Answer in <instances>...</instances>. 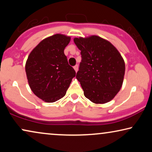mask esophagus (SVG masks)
Here are the masks:
<instances>
[{
  "mask_svg": "<svg viewBox=\"0 0 152 152\" xmlns=\"http://www.w3.org/2000/svg\"><path fill=\"white\" fill-rule=\"evenodd\" d=\"M74 69H75V72H77V70H78V65H77H77H75V66H74Z\"/></svg>",
  "mask_w": 152,
  "mask_h": 152,
  "instance_id": "esophagus-1",
  "label": "esophagus"
}]
</instances>
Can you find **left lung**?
<instances>
[{"mask_svg": "<svg viewBox=\"0 0 152 152\" xmlns=\"http://www.w3.org/2000/svg\"><path fill=\"white\" fill-rule=\"evenodd\" d=\"M82 61L76 78L84 96L95 104L111 101L121 88L125 64L121 55L109 41L97 36L75 38Z\"/></svg>", "mask_w": 152, "mask_h": 152, "instance_id": "8db88e82", "label": "left lung"}]
</instances>
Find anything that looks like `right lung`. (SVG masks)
I'll list each match as a JSON object with an SVG mask.
<instances>
[{"mask_svg":"<svg viewBox=\"0 0 152 152\" xmlns=\"http://www.w3.org/2000/svg\"><path fill=\"white\" fill-rule=\"evenodd\" d=\"M70 37L57 34L41 41L31 52L26 72L32 92L46 102L65 96L76 72L68 64L64 49Z\"/></svg>","mask_w":152,"mask_h":152,"instance_id":"add662e5","label":"right lung"}]
</instances>
